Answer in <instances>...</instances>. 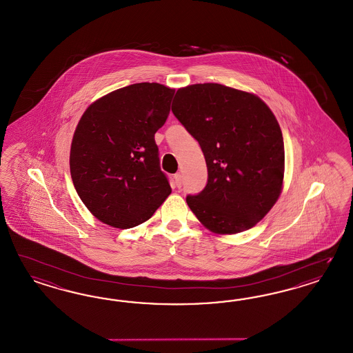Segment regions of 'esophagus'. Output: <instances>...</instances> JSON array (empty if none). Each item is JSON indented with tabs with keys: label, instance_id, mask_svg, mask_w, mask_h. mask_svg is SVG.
<instances>
[{
	"label": "esophagus",
	"instance_id": "esophagus-1",
	"mask_svg": "<svg viewBox=\"0 0 353 353\" xmlns=\"http://www.w3.org/2000/svg\"><path fill=\"white\" fill-rule=\"evenodd\" d=\"M174 179H175V184H176V187L178 188H181L182 187V174L181 172H178V174H175V176H174Z\"/></svg>",
	"mask_w": 353,
	"mask_h": 353
}]
</instances>
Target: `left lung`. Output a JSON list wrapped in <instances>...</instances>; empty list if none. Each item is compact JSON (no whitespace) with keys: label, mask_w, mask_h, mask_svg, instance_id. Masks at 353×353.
I'll return each instance as SVG.
<instances>
[{"label":"left lung","mask_w":353,"mask_h":353,"mask_svg":"<svg viewBox=\"0 0 353 353\" xmlns=\"http://www.w3.org/2000/svg\"><path fill=\"white\" fill-rule=\"evenodd\" d=\"M171 110L199 141L208 183L187 204L209 231L231 235L266 216L283 187L285 144L261 99L216 83L179 88Z\"/></svg>","instance_id":"1"}]
</instances>
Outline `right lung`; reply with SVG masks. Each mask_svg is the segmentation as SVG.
<instances>
[{
    "label": "right lung",
    "mask_w": 353,
    "mask_h": 353,
    "mask_svg": "<svg viewBox=\"0 0 353 353\" xmlns=\"http://www.w3.org/2000/svg\"><path fill=\"white\" fill-rule=\"evenodd\" d=\"M174 93L159 83H137L105 94L81 115L70 172L83 204L105 225L135 228L171 194L154 134L169 117Z\"/></svg>",
    "instance_id": "obj_1"
}]
</instances>
